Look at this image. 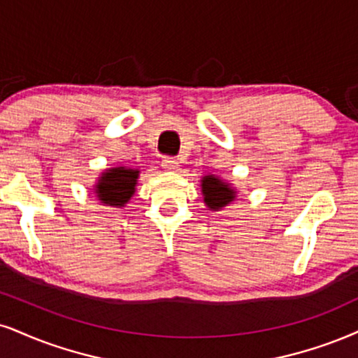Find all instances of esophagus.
Returning a JSON list of instances; mask_svg holds the SVG:
<instances>
[{"label": "esophagus", "mask_w": 358, "mask_h": 358, "mask_svg": "<svg viewBox=\"0 0 358 358\" xmlns=\"http://www.w3.org/2000/svg\"><path fill=\"white\" fill-rule=\"evenodd\" d=\"M161 166H162V169H166V171H178L179 162L176 161V157L166 156V157H162Z\"/></svg>", "instance_id": "esophagus-1"}]
</instances>
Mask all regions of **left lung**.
<instances>
[{
    "label": "left lung",
    "mask_w": 358,
    "mask_h": 358,
    "mask_svg": "<svg viewBox=\"0 0 358 358\" xmlns=\"http://www.w3.org/2000/svg\"><path fill=\"white\" fill-rule=\"evenodd\" d=\"M202 192H204V202L207 207L213 210H219L220 207L229 204L236 197V192L214 176H206L202 179Z\"/></svg>",
    "instance_id": "left-lung-1"
}]
</instances>
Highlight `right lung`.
Listing matches in <instances>:
<instances>
[{
    "instance_id": "obj_1",
    "label": "right lung",
    "mask_w": 358,
    "mask_h": 358,
    "mask_svg": "<svg viewBox=\"0 0 358 358\" xmlns=\"http://www.w3.org/2000/svg\"><path fill=\"white\" fill-rule=\"evenodd\" d=\"M138 176L139 171L126 169V167H114L106 171L96 187L99 201L109 206H124L134 194Z\"/></svg>"
}]
</instances>
